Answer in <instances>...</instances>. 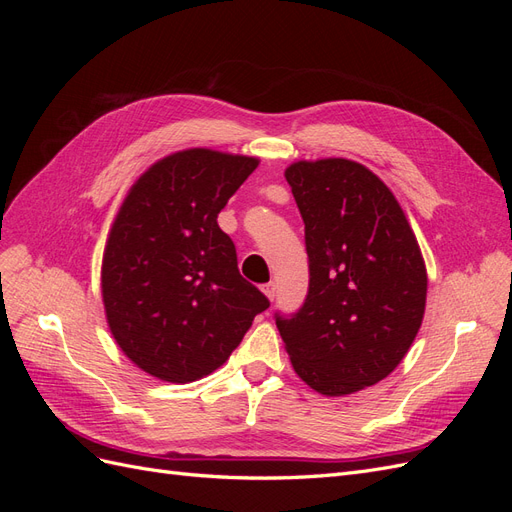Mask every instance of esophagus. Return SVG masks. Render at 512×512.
I'll list each match as a JSON object with an SVG mask.
<instances>
[{
	"label": "esophagus",
	"instance_id": "esophagus-1",
	"mask_svg": "<svg viewBox=\"0 0 512 512\" xmlns=\"http://www.w3.org/2000/svg\"><path fill=\"white\" fill-rule=\"evenodd\" d=\"M262 292H265L267 297L273 301V299H275V294H277V286H275V282H269V284L262 286Z\"/></svg>",
	"mask_w": 512,
	"mask_h": 512
}]
</instances>
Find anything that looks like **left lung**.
Masks as SVG:
<instances>
[{
  "mask_svg": "<svg viewBox=\"0 0 512 512\" xmlns=\"http://www.w3.org/2000/svg\"><path fill=\"white\" fill-rule=\"evenodd\" d=\"M286 181L305 224L309 288L275 324L299 378L339 397L386 378L421 329L425 262L393 192L365 166L297 162Z\"/></svg>",
  "mask_w": 512,
  "mask_h": 512,
  "instance_id": "8db88e82",
  "label": "left lung"
}]
</instances>
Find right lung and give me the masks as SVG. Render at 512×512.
<instances>
[{"label": "right lung", "mask_w": 512, "mask_h": 512, "mask_svg": "<svg viewBox=\"0 0 512 512\" xmlns=\"http://www.w3.org/2000/svg\"><path fill=\"white\" fill-rule=\"evenodd\" d=\"M256 158L211 149L153 164L106 241L102 299L115 342L147 374L194 382L218 369L271 305L239 273L218 213Z\"/></svg>", "instance_id": "obj_1"}]
</instances>
